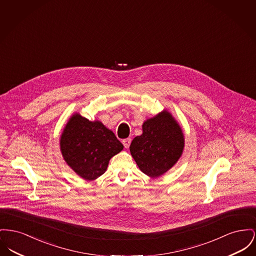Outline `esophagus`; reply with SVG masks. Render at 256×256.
I'll use <instances>...</instances> for the list:
<instances>
[{"instance_id":"obj_1","label":"esophagus","mask_w":256,"mask_h":256,"mask_svg":"<svg viewBox=\"0 0 256 256\" xmlns=\"http://www.w3.org/2000/svg\"><path fill=\"white\" fill-rule=\"evenodd\" d=\"M122 144H124V148H128L130 147V142H132V139L130 138H126V139H124L122 141Z\"/></svg>"}]
</instances>
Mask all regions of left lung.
<instances>
[{
  "label": "left lung",
  "instance_id": "obj_1",
  "mask_svg": "<svg viewBox=\"0 0 256 256\" xmlns=\"http://www.w3.org/2000/svg\"><path fill=\"white\" fill-rule=\"evenodd\" d=\"M143 134L132 140L130 150L140 170L152 178L164 174L180 158L184 141L180 126L164 111L146 120Z\"/></svg>",
  "mask_w": 256,
  "mask_h": 256
}]
</instances>
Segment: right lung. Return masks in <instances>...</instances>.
Wrapping results in <instances>:
<instances>
[{"label": "right lung", "mask_w": 256, "mask_h": 256, "mask_svg": "<svg viewBox=\"0 0 256 256\" xmlns=\"http://www.w3.org/2000/svg\"><path fill=\"white\" fill-rule=\"evenodd\" d=\"M60 150L66 164L85 180H94L107 169L110 158L124 146L102 122L74 115L60 136Z\"/></svg>", "instance_id": "right-lung-1"}]
</instances>
